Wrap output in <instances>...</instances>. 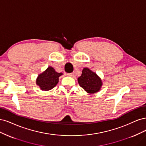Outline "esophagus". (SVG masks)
<instances>
[{
  "label": "esophagus",
  "mask_w": 146,
  "mask_h": 146,
  "mask_svg": "<svg viewBox=\"0 0 146 146\" xmlns=\"http://www.w3.org/2000/svg\"><path fill=\"white\" fill-rule=\"evenodd\" d=\"M67 75L69 76H71L73 77L74 76V73H67Z\"/></svg>",
  "instance_id": "34e87169"
}]
</instances>
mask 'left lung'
<instances>
[{"label": "left lung", "instance_id": "8db88e82", "mask_svg": "<svg viewBox=\"0 0 146 146\" xmlns=\"http://www.w3.org/2000/svg\"><path fill=\"white\" fill-rule=\"evenodd\" d=\"M78 81L84 90L91 94L100 91L102 85L101 78L88 68L82 70L81 76L78 78Z\"/></svg>", "mask_w": 146, "mask_h": 146}]
</instances>
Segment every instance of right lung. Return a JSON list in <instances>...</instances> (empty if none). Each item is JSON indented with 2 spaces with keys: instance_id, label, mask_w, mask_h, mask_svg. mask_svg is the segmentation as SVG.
<instances>
[{
  "instance_id": "1",
  "label": "right lung",
  "mask_w": 146,
  "mask_h": 146,
  "mask_svg": "<svg viewBox=\"0 0 146 146\" xmlns=\"http://www.w3.org/2000/svg\"><path fill=\"white\" fill-rule=\"evenodd\" d=\"M62 73H58L51 67H48L45 71L40 73L36 79V84L42 90L48 91L54 88L59 82V77Z\"/></svg>"
}]
</instances>
